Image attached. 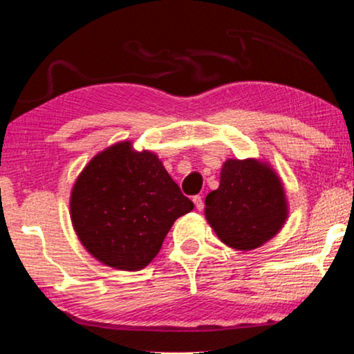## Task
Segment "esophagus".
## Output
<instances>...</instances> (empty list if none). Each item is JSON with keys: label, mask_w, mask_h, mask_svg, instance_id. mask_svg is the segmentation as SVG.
I'll use <instances>...</instances> for the list:
<instances>
[{"label": "esophagus", "mask_w": 354, "mask_h": 354, "mask_svg": "<svg viewBox=\"0 0 354 354\" xmlns=\"http://www.w3.org/2000/svg\"><path fill=\"white\" fill-rule=\"evenodd\" d=\"M194 203H195V207H197V210H202L203 208V198H202V195H195L194 198Z\"/></svg>", "instance_id": "esophagus-1"}]
</instances>
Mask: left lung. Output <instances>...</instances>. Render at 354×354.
<instances>
[{"instance_id":"left-lung-1","label":"left lung","mask_w":354,"mask_h":354,"mask_svg":"<svg viewBox=\"0 0 354 354\" xmlns=\"http://www.w3.org/2000/svg\"><path fill=\"white\" fill-rule=\"evenodd\" d=\"M205 216L230 248L250 251L276 236L287 218L281 178L259 160L228 159L220 187L205 198Z\"/></svg>"}]
</instances>
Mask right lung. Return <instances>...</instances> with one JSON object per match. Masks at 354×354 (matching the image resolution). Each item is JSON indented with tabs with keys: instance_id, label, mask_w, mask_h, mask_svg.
<instances>
[{
	"instance_id": "1",
	"label": "right lung",
	"mask_w": 354,
	"mask_h": 354,
	"mask_svg": "<svg viewBox=\"0 0 354 354\" xmlns=\"http://www.w3.org/2000/svg\"><path fill=\"white\" fill-rule=\"evenodd\" d=\"M194 203L152 152L120 142L100 152L77 178L71 215L77 236L103 264L139 270Z\"/></svg>"
}]
</instances>
